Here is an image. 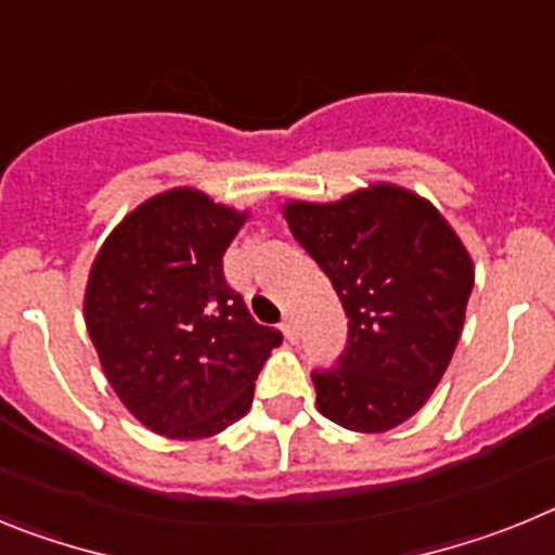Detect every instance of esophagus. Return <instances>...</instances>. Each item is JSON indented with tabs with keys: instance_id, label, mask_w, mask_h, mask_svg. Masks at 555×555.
I'll use <instances>...</instances> for the list:
<instances>
[{
	"instance_id": "obj_1",
	"label": "esophagus",
	"mask_w": 555,
	"mask_h": 555,
	"mask_svg": "<svg viewBox=\"0 0 555 555\" xmlns=\"http://www.w3.org/2000/svg\"><path fill=\"white\" fill-rule=\"evenodd\" d=\"M281 331L288 341H297V322H294V317H286V320L281 322Z\"/></svg>"
}]
</instances>
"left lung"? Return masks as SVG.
<instances>
[{
    "label": "left lung",
    "instance_id": "obj_1",
    "mask_svg": "<svg viewBox=\"0 0 555 555\" xmlns=\"http://www.w3.org/2000/svg\"><path fill=\"white\" fill-rule=\"evenodd\" d=\"M288 230L331 278L347 347L313 372L317 409L358 434H384L428 403L464 327L475 267L448 219L395 183L336 203L283 205Z\"/></svg>",
    "mask_w": 555,
    "mask_h": 555
}]
</instances>
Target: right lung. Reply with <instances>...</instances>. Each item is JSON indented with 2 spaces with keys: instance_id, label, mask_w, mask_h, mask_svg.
I'll return each mask as SVG.
<instances>
[{
  "instance_id": "1",
  "label": "right lung",
  "mask_w": 555,
  "mask_h": 555,
  "mask_svg": "<svg viewBox=\"0 0 555 555\" xmlns=\"http://www.w3.org/2000/svg\"><path fill=\"white\" fill-rule=\"evenodd\" d=\"M247 217L169 189L130 210L91 263L88 336L107 384L155 434H222L249 411L255 377L283 341L224 281L222 255Z\"/></svg>"
}]
</instances>
